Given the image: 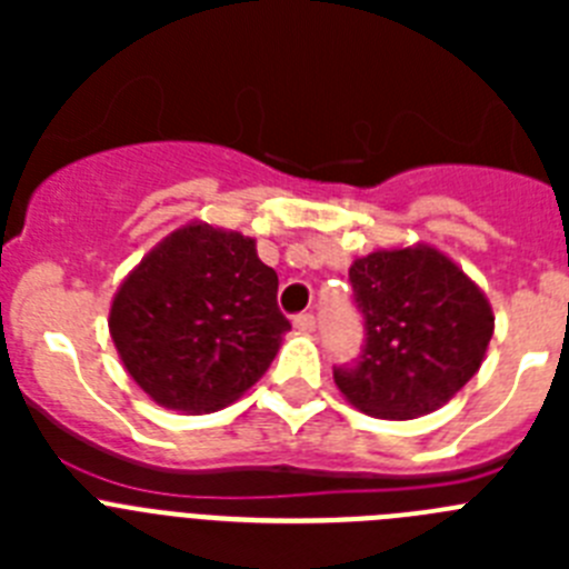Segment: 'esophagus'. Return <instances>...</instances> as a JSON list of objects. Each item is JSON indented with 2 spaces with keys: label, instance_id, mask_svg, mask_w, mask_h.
I'll use <instances>...</instances> for the list:
<instances>
[{
  "label": "esophagus",
  "instance_id": "esophagus-1",
  "mask_svg": "<svg viewBox=\"0 0 569 569\" xmlns=\"http://www.w3.org/2000/svg\"><path fill=\"white\" fill-rule=\"evenodd\" d=\"M293 328L299 330V333L310 336V333H313V330H316V316H313V313L296 316V319H293Z\"/></svg>",
  "mask_w": 569,
  "mask_h": 569
}]
</instances>
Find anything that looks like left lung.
Here are the masks:
<instances>
[{
	"mask_svg": "<svg viewBox=\"0 0 569 569\" xmlns=\"http://www.w3.org/2000/svg\"><path fill=\"white\" fill-rule=\"evenodd\" d=\"M367 345L333 379L361 413L407 421L433 413L479 373L496 316L485 290L445 250L416 241L350 264Z\"/></svg>",
	"mask_w": 569,
	"mask_h": 569,
	"instance_id": "8db88e82",
	"label": "left lung"
}]
</instances>
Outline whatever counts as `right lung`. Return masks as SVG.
<instances>
[{"label":"right lung","instance_id":"1","mask_svg":"<svg viewBox=\"0 0 569 569\" xmlns=\"http://www.w3.org/2000/svg\"><path fill=\"white\" fill-rule=\"evenodd\" d=\"M279 276L239 230L188 222L116 288L108 330L130 379L179 413H213L264 376L290 321Z\"/></svg>","mask_w":569,"mask_h":569}]
</instances>
